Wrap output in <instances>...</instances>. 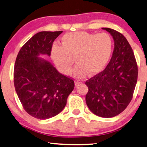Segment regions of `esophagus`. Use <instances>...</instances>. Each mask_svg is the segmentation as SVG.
Listing matches in <instances>:
<instances>
[{"label": "esophagus", "instance_id": "esophagus-1", "mask_svg": "<svg viewBox=\"0 0 147 147\" xmlns=\"http://www.w3.org/2000/svg\"><path fill=\"white\" fill-rule=\"evenodd\" d=\"M74 84H75V86H78L79 84H82V82H80V81L76 80V81H75V82H74Z\"/></svg>", "mask_w": 147, "mask_h": 147}]
</instances>
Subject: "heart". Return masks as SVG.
<instances>
[{"label":"heart","instance_id":"obj_1","mask_svg":"<svg viewBox=\"0 0 147 147\" xmlns=\"http://www.w3.org/2000/svg\"><path fill=\"white\" fill-rule=\"evenodd\" d=\"M61 41L59 47H53L51 58L61 73L67 75L71 73L74 61L77 64L74 70L76 77L82 78L88 73L96 75L107 66L112 53L113 41L107 33L70 32Z\"/></svg>","mask_w":147,"mask_h":147}]
</instances>
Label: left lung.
Masks as SVG:
<instances>
[{"label":"left lung","instance_id":"left-lung-1","mask_svg":"<svg viewBox=\"0 0 147 147\" xmlns=\"http://www.w3.org/2000/svg\"><path fill=\"white\" fill-rule=\"evenodd\" d=\"M114 41L111 60L104 71L86 83V102L92 112L102 117H113L125 110L136 86L138 68L128 41L121 33L108 28Z\"/></svg>","mask_w":147,"mask_h":147}]
</instances>
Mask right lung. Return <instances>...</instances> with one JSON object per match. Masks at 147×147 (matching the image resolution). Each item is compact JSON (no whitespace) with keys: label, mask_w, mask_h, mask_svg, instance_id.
<instances>
[{"label":"right lung","mask_w":147,"mask_h":147,"mask_svg":"<svg viewBox=\"0 0 147 147\" xmlns=\"http://www.w3.org/2000/svg\"><path fill=\"white\" fill-rule=\"evenodd\" d=\"M62 32L35 34L20 50L15 62L14 84L17 95L26 112L37 119H47L59 114L74 88L73 79L39 57L51 55L53 43Z\"/></svg>","instance_id":"1"}]
</instances>
